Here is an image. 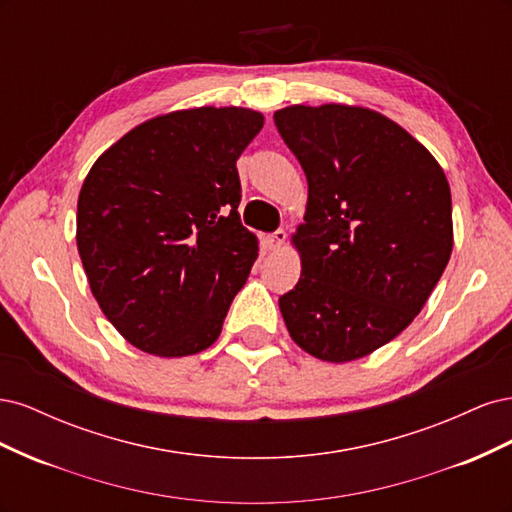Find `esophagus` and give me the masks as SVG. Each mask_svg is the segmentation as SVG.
I'll return each mask as SVG.
<instances>
[{"instance_id": "esophagus-1", "label": "esophagus", "mask_w": 512, "mask_h": 512, "mask_svg": "<svg viewBox=\"0 0 512 512\" xmlns=\"http://www.w3.org/2000/svg\"><path fill=\"white\" fill-rule=\"evenodd\" d=\"M286 237H288L286 230H282V228L275 230L273 235L269 237V247H271V250H280V247L286 243Z\"/></svg>"}]
</instances>
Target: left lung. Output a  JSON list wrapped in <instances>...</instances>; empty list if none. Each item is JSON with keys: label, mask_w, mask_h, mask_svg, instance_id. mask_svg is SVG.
I'll list each match as a JSON object with an SVG mask.
<instances>
[{"label": "left lung", "mask_w": 512, "mask_h": 512, "mask_svg": "<svg viewBox=\"0 0 512 512\" xmlns=\"http://www.w3.org/2000/svg\"><path fill=\"white\" fill-rule=\"evenodd\" d=\"M273 121L307 177L292 237L301 280L280 297L288 333L316 359H361L408 327L442 277L451 188L421 143L369 108L297 104Z\"/></svg>", "instance_id": "left-lung-1"}]
</instances>
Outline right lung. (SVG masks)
I'll use <instances>...</instances> for the list:
<instances>
[{
	"instance_id": "1",
	"label": "right lung",
	"mask_w": 512,
	"mask_h": 512,
	"mask_svg": "<svg viewBox=\"0 0 512 512\" xmlns=\"http://www.w3.org/2000/svg\"><path fill=\"white\" fill-rule=\"evenodd\" d=\"M262 123L235 106L168 113L91 166L76 245L100 309L132 346L188 356L220 337L258 256L237 211V160Z\"/></svg>"
}]
</instances>
